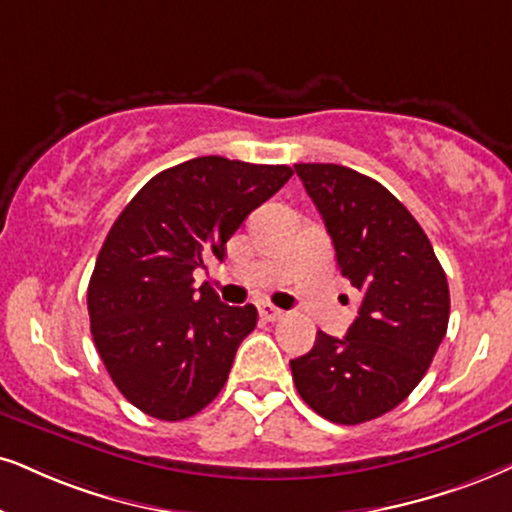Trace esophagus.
<instances>
[{
  "mask_svg": "<svg viewBox=\"0 0 512 512\" xmlns=\"http://www.w3.org/2000/svg\"><path fill=\"white\" fill-rule=\"evenodd\" d=\"M260 316L264 321H281L283 316H286V312H283V309H278V307H271V304H262L260 307Z\"/></svg>",
  "mask_w": 512,
  "mask_h": 512,
  "instance_id": "1",
  "label": "esophagus"
}]
</instances>
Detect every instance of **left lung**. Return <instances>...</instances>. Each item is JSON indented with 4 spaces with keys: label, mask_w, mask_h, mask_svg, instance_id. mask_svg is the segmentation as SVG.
Returning <instances> with one entry per match:
<instances>
[{
    "label": "left lung",
    "mask_w": 512,
    "mask_h": 512,
    "mask_svg": "<svg viewBox=\"0 0 512 512\" xmlns=\"http://www.w3.org/2000/svg\"><path fill=\"white\" fill-rule=\"evenodd\" d=\"M295 172L361 304L345 338L319 331L290 371L319 416L359 425L392 411L423 380L446 335L449 283L425 231L383 184L333 163H300Z\"/></svg>",
    "instance_id": "obj_1"
}]
</instances>
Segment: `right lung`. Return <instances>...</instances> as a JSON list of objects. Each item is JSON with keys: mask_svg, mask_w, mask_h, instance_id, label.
<instances>
[{"mask_svg": "<svg viewBox=\"0 0 512 512\" xmlns=\"http://www.w3.org/2000/svg\"><path fill=\"white\" fill-rule=\"evenodd\" d=\"M293 177L288 165L203 155L155 174L120 212L87 288L94 345L118 390L158 420H184L222 392L257 326L193 271L226 255L243 219Z\"/></svg>", "mask_w": 512, "mask_h": 512, "instance_id": "add662e5", "label": "right lung"}]
</instances>
